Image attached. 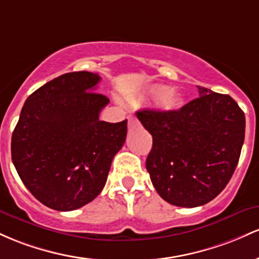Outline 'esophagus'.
I'll list each match as a JSON object with an SVG mask.
<instances>
[{"mask_svg": "<svg viewBox=\"0 0 259 259\" xmlns=\"http://www.w3.org/2000/svg\"><path fill=\"white\" fill-rule=\"evenodd\" d=\"M136 124H138V121H137V118H136V117H133V116H130V117H128V127L136 126Z\"/></svg>", "mask_w": 259, "mask_h": 259, "instance_id": "esophagus-1", "label": "esophagus"}]
</instances>
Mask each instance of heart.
I'll return each instance as SVG.
<instances>
[{
  "instance_id": "b5f03b06",
  "label": "heart",
  "mask_w": 259,
  "mask_h": 259,
  "mask_svg": "<svg viewBox=\"0 0 259 259\" xmlns=\"http://www.w3.org/2000/svg\"><path fill=\"white\" fill-rule=\"evenodd\" d=\"M147 94L154 100H160V105L165 109H176L179 101L170 94V89L165 85H152L147 89Z\"/></svg>"
}]
</instances>
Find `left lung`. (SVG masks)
<instances>
[{
    "instance_id": "1",
    "label": "left lung",
    "mask_w": 259,
    "mask_h": 259,
    "mask_svg": "<svg viewBox=\"0 0 259 259\" xmlns=\"http://www.w3.org/2000/svg\"><path fill=\"white\" fill-rule=\"evenodd\" d=\"M179 110L144 109L137 117L152 135L148 172L156 192L177 207L214 199L230 181L245 139V114L228 94L198 87Z\"/></svg>"
}]
</instances>
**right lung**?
<instances>
[{
    "instance_id": "add662e5",
    "label": "right lung",
    "mask_w": 259,
    "mask_h": 259,
    "mask_svg": "<svg viewBox=\"0 0 259 259\" xmlns=\"http://www.w3.org/2000/svg\"><path fill=\"white\" fill-rule=\"evenodd\" d=\"M100 79L80 71L44 84L25 100L13 131L11 153L20 180L55 210H74L92 202L126 141L127 120H99L110 103L95 92Z\"/></svg>"
}]
</instances>
